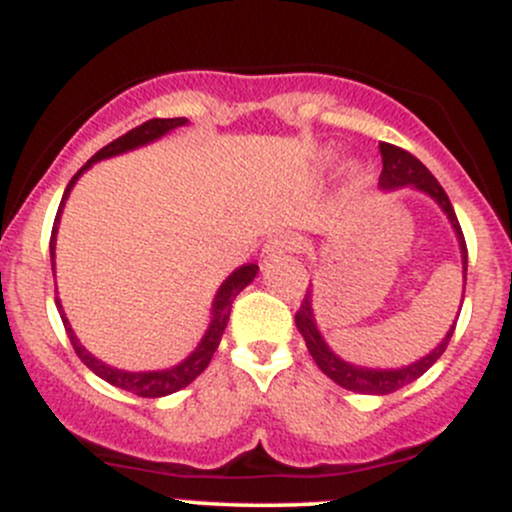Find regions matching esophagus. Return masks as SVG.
Returning a JSON list of instances; mask_svg holds the SVG:
<instances>
[{"mask_svg":"<svg viewBox=\"0 0 512 512\" xmlns=\"http://www.w3.org/2000/svg\"><path fill=\"white\" fill-rule=\"evenodd\" d=\"M298 250H301V238H298L296 233L284 231V233H276V236L264 245L262 252L267 260H272V257L286 255V252H298Z\"/></svg>","mask_w":512,"mask_h":512,"instance_id":"34e87169","label":"esophagus"}]
</instances>
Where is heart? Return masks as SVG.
Here are the masks:
<instances>
[{
    "label": "heart",
    "mask_w": 512,
    "mask_h": 512,
    "mask_svg": "<svg viewBox=\"0 0 512 512\" xmlns=\"http://www.w3.org/2000/svg\"><path fill=\"white\" fill-rule=\"evenodd\" d=\"M332 158H334L332 151H327L325 161H332ZM344 175H346V185H349V190H361L368 180V170L363 168V163H358V161L346 163Z\"/></svg>",
    "instance_id": "heart-1"
}]
</instances>
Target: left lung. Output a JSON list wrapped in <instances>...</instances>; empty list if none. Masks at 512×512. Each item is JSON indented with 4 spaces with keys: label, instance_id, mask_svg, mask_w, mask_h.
<instances>
[{
    "label": "left lung",
    "instance_id": "8db88e82",
    "mask_svg": "<svg viewBox=\"0 0 512 512\" xmlns=\"http://www.w3.org/2000/svg\"><path fill=\"white\" fill-rule=\"evenodd\" d=\"M380 156H383V173H380V182H378L380 190L390 192V190H399V187H411V190H416V192H424V195L431 197L433 202H436L438 207L445 211L452 231H455V236H457V243H460L462 279H464V284H467V245H464V236H462L460 223H457L455 209H452L450 199H448V195H445L443 187H440V182L433 178L431 170H428L424 163L419 161V158L411 156L409 151L399 149V146L380 142ZM460 310H462V305H460ZM457 317H460V313H457ZM455 325H457V320L452 322V327L445 332V337L440 339V344L436 346V349L428 351L424 358L409 363V366L366 368V366H356V363L344 361V358L334 354V351L330 349V344L325 342L322 332L317 330V320L313 313V291L308 289V293H305V298L301 303V310L296 313V327H298V332L303 334L305 346H308L310 356H313L317 368H320L327 378H332L334 383L342 385L344 390L361 392V395H390V392L399 390V387L414 383L416 378H421V375H424L440 356H443V351L448 349L452 332H455Z\"/></svg>",
    "mask_w": 512,
    "mask_h": 512
}]
</instances>
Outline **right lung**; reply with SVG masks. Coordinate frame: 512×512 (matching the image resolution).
I'll return each instance as SVG.
<instances>
[{
	"mask_svg": "<svg viewBox=\"0 0 512 512\" xmlns=\"http://www.w3.org/2000/svg\"><path fill=\"white\" fill-rule=\"evenodd\" d=\"M182 125H187V117H168V120H161V117H156V120L144 122V125L134 127L132 132L122 134V137L115 139V142L103 146V149L98 151V154L93 156L91 161H86V166L81 168L72 180H69L67 190H64V195H62L60 209H57L55 226H52V236H50L52 272H55V240H57V226H60V216H62L64 202H67L69 192H72L76 180L81 178V173H86V170L91 168L93 163L103 161V158L120 156V154H125V151L139 149V146L156 142V139H161L163 134L173 132L175 127H182ZM257 272H260V267H257V264H243V267H238L236 272L228 274V279L223 281V284L219 286V291H216L214 303H211V320H209L207 332H204L202 342L197 344V349L192 351V354L187 356L185 361H180L178 366H170L166 370H142V373H132V370H120V368L108 366V363H103L101 358L93 356L91 351H88L86 346H81L79 339H76L72 325H69L67 315H64V310H62L60 298H55V303H57V310H60L64 330H67V337L74 346L76 356H79L81 361H84L86 366L98 375V378H103L105 383L120 387V390H127V392H132V395H139V397H166V395H173V392H178V390H182V387L190 385L192 380H195L197 375L209 366L211 356H214V351L219 349L223 330H226V325H228V317H231L233 301H236L238 293L243 291L252 279H255Z\"/></svg>",
	"mask_w": 512,
	"mask_h": 512,
	"instance_id": "obj_1",
	"label": "right lung"
}]
</instances>
